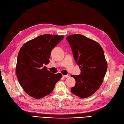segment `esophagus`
I'll return each mask as SVG.
<instances>
[{
  "mask_svg": "<svg viewBox=\"0 0 124 124\" xmlns=\"http://www.w3.org/2000/svg\"><path fill=\"white\" fill-rule=\"evenodd\" d=\"M62 77L67 78H68L69 77V75H62Z\"/></svg>",
  "mask_w": 124,
  "mask_h": 124,
  "instance_id": "esophagus-1",
  "label": "esophagus"
}]
</instances>
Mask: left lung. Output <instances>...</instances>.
Wrapping results in <instances>:
<instances>
[{"mask_svg":"<svg viewBox=\"0 0 124 124\" xmlns=\"http://www.w3.org/2000/svg\"><path fill=\"white\" fill-rule=\"evenodd\" d=\"M74 58L81 73L71 75L76 85L71 88L73 94L82 98L93 95L102 84L108 63L102 47L96 41L80 34L67 36Z\"/></svg>","mask_w":124,"mask_h":124,"instance_id":"left-lung-1","label":"left lung"}]
</instances>
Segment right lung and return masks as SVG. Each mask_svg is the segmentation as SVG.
<instances>
[{
    "label": "right lung",
    "instance_id": "obj_1",
    "mask_svg": "<svg viewBox=\"0 0 124 124\" xmlns=\"http://www.w3.org/2000/svg\"><path fill=\"white\" fill-rule=\"evenodd\" d=\"M64 36L45 34L24 43L18 52L16 66L17 80L29 96L40 99L52 92L61 80V73L53 74L44 66L50 62L51 51Z\"/></svg>",
    "mask_w": 124,
    "mask_h": 124
}]
</instances>
